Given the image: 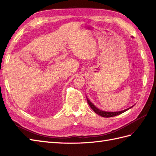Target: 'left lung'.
Returning <instances> with one entry per match:
<instances>
[{"instance_id": "1", "label": "left lung", "mask_w": 156, "mask_h": 156, "mask_svg": "<svg viewBox=\"0 0 156 156\" xmlns=\"http://www.w3.org/2000/svg\"><path fill=\"white\" fill-rule=\"evenodd\" d=\"M87 103L89 104V105H90V107L91 108V109L94 111V112L99 114V115H101V116L102 117H104V118H110V117H113V116H115V115H119L121 114L122 113H123L124 112H126V111H127V110H129V108H131V107L127 109H126L124 110H122V111H119V112H105V111H103V110H99V108H97L96 106L93 105L91 102L90 101V100H89L88 99H87Z\"/></svg>"}]
</instances>
